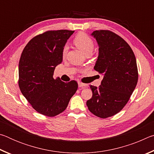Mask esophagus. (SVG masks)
Listing matches in <instances>:
<instances>
[{
  "mask_svg": "<svg viewBox=\"0 0 154 154\" xmlns=\"http://www.w3.org/2000/svg\"><path fill=\"white\" fill-rule=\"evenodd\" d=\"M78 85H79V88H85V86H86V85H85V83H82V82H79V83H78Z\"/></svg>",
  "mask_w": 154,
  "mask_h": 154,
  "instance_id": "1",
  "label": "esophagus"
}]
</instances>
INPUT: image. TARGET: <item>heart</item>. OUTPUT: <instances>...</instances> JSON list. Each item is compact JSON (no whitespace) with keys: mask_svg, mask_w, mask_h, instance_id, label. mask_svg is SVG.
I'll return each mask as SVG.
<instances>
[{"mask_svg":"<svg viewBox=\"0 0 154 154\" xmlns=\"http://www.w3.org/2000/svg\"><path fill=\"white\" fill-rule=\"evenodd\" d=\"M73 42L75 45L85 54L91 53L94 49V46L92 38L84 32L78 33L74 38ZM66 51L67 48L65 46L62 49V56H65Z\"/></svg>","mask_w":154,"mask_h":154,"instance_id":"1","label":"heart"}]
</instances>
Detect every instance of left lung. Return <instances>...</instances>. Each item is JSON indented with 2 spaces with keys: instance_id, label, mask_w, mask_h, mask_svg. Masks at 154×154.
I'll return each mask as SVG.
<instances>
[{
  "instance_id": "8db88e82",
  "label": "left lung",
  "mask_w": 154,
  "mask_h": 154,
  "mask_svg": "<svg viewBox=\"0 0 154 154\" xmlns=\"http://www.w3.org/2000/svg\"><path fill=\"white\" fill-rule=\"evenodd\" d=\"M99 46L95 71L104 75L99 87L90 85L92 96L86 105L100 118L119 113L128 102L138 82L136 58L130 45L121 36L107 30L92 32Z\"/></svg>"
}]
</instances>
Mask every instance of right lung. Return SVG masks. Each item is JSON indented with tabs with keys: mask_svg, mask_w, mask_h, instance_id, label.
I'll list each match as a JSON object with an SVG mask.
<instances>
[{
	"mask_svg": "<svg viewBox=\"0 0 154 154\" xmlns=\"http://www.w3.org/2000/svg\"><path fill=\"white\" fill-rule=\"evenodd\" d=\"M73 30H48L32 38L19 62V84L22 94L38 113L54 117L66 109L78 88L76 81L65 83L53 77L62 61V49Z\"/></svg>",
	"mask_w": 154,
	"mask_h": 154,
	"instance_id": "right-lung-1",
	"label": "right lung"
}]
</instances>
